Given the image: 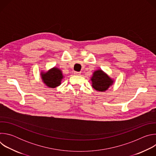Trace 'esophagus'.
<instances>
[{"label": "esophagus", "instance_id": "obj_1", "mask_svg": "<svg viewBox=\"0 0 156 156\" xmlns=\"http://www.w3.org/2000/svg\"><path fill=\"white\" fill-rule=\"evenodd\" d=\"M74 74H75V75L79 76V75H80L81 73H80V72H74Z\"/></svg>", "mask_w": 156, "mask_h": 156}]
</instances>
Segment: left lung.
<instances>
[{
	"label": "left lung",
	"mask_w": 156,
	"mask_h": 156,
	"mask_svg": "<svg viewBox=\"0 0 156 156\" xmlns=\"http://www.w3.org/2000/svg\"><path fill=\"white\" fill-rule=\"evenodd\" d=\"M92 86L94 89L99 91H105L113 84V80L102 70L95 71L91 78Z\"/></svg>",
	"instance_id": "1"
}]
</instances>
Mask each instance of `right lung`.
<instances>
[{
    "label": "right lung",
    "instance_id": "add662e5",
    "mask_svg": "<svg viewBox=\"0 0 156 156\" xmlns=\"http://www.w3.org/2000/svg\"><path fill=\"white\" fill-rule=\"evenodd\" d=\"M42 79L48 87L54 88L61 84L63 78L61 70L57 68H53L46 73H41Z\"/></svg>",
    "mask_w": 156,
    "mask_h": 156
}]
</instances>
